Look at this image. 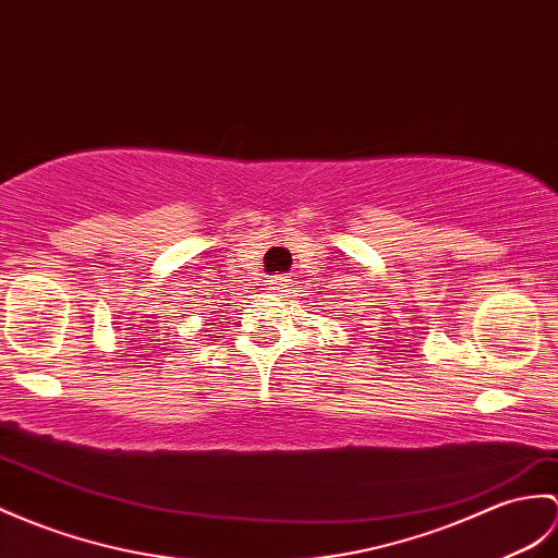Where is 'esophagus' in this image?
Segmentation results:
<instances>
[{"instance_id": "obj_1", "label": "esophagus", "mask_w": 558, "mask_h": 558, "mask_svg": "<svg viewBox=\"0 0 558 558\" xmlns=\"http://www.w3.org/2000/svg\"><path fill=\"white\" fill-rule=\"evenodd\" d=\"M266 282H268V290H282L284 284H288V278H284V276H274V278H268Z\"/></svg>"}]
</instances>
